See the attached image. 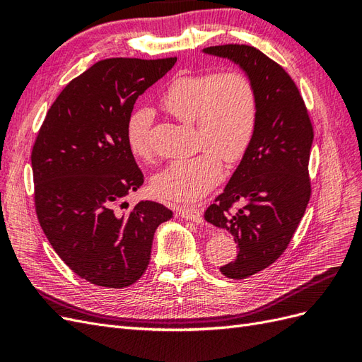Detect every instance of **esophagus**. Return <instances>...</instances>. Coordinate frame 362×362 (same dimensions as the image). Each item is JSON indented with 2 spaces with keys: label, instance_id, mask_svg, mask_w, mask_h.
I'll return each instance as SVG.
<instances>
[{
  "label": "esophagus",
  "instance_id": "1",
  "mask_svg": "<svg viewBox=\"0 0 362 362\" xmlns=\"http://www.w3.org/2000/svg\"><path fill=\"white\" fill-rule=\"evenodd\" d=\"M178 216L181 218H185V221H190V222H194V223H202V211L199 210V208H178Z\"/></svg>",
  "mask_w": 362,
  "mask_h": 362
}]
</instances>
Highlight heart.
<instances>
[{"instance_id":"b5f03b06","label":"heart","mask_w":362,"mask_h":362,"mask_svg":"<svg viewBox=\"0 0 362 362\" xmlns=\"http://www.w3.org/2000/svg\"><path fill=\"white\" fill-rule=\"evenodd\" d=\"M164 110L196 127L198 156L170 161L152 180L154 190L172 201H198L222 177V161L242 158L255 136L258 96L254 83L238 71L204 72L175 78L163 92ZM154 112L137 108L127 120V145L140 160H151Z\"/></svg>"}]
</instances>
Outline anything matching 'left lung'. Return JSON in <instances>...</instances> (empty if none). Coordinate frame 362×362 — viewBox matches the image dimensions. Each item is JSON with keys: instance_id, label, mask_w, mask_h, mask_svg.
<instances>
[{"instance_id": "left-lung-1", "label": "left lung", "mask_w": 362, "mask_h": 362, "mask_svg": "<svg viewBox=\"0 0 362 362\" xmlns=\"http://www.w3.org/2000/svg\"><path fill=\"white\" fill-rule=\"evenodd\" d=\"M202 51L235 63L258 96L255 136L223 193L204 214L238 245L235 261L221 267L222 275L245 279L282 255L302 221L311 196L313 125L291 76L266 54L237 43ZM237 202L243 206L233 211Z\"/></svg>"}]
</instances>
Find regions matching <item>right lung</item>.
<instances>
[{"instance_id": "add662e5", "label": "right lung", "mask_w": 362, "mask_h": 362, "mask_svg": "<svg viewBox=\"0 0 362 362\" xmlns=\"http://www.w3.org/2000/svg\"><path fill=\"white\" fill-rule=\"evenodd\" d=\"M177 57L105 59L74 78L54 101L31 151L35 204L48 242L80 278L124 288L144 275L152 238L169 208L125 196L144 184L127 145L136 100Z\"/></svg>"}]
</instances>
